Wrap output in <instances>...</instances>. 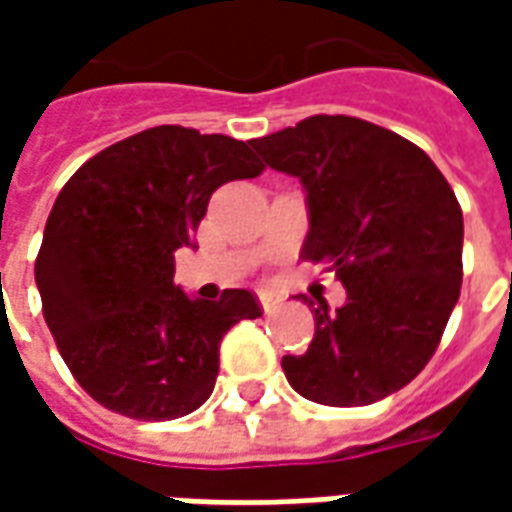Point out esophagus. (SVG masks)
Returning a JSON list of instances; mask_svg holds the SVG:
<instances>
[{"label":"esophagus","mask_w":512,"mask_h":512,"mask_svg":"<svg viewBox=\"0 0 512 512\" xmlns=\"http://www.w3.org/2000/svg\"><path fill=\"white\" fill-rule=\"evenodd\" d=\"M279 301L282 299H277V296H271V293H260V307H263V312H274L279 307Z\"/></svg>","instance_id":"1"}]
</instances>
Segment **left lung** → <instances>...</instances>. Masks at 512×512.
Returning a JSON list of instances; mask_svg holds the SVG:
<instances>
[{"label":"left lung","instance_id":"left-lung-1","mask_svg":"<svg viewBox=\"0 0 512 512\" xmlns=\"http://www.w3.org/2000/svg\"><path fill=\"white\" fill-rule=\"evenodd\" d=\"M249 145L301 180V257L326 263L348 293L340 310L312 307L310 348L282 356L290 386L340 408L403 389L436 354L461 296L463 213L447 178L414 142L348 115L307 117Z\"/></svg>","mask_w":512,"mask_h":512}]
</instances>
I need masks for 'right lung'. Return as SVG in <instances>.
I'll return each instance as SVG.
<instances>
[{
    "label": "right lung",
    "instance_id": "right-lung-1",
    "mask_svg": "<svg viewBox=\"0 0 512 512\" xmlns=\"http://www.w3.org/2000/svg\"><path fill=\"white\" fill-rule=\"evenodd\" d=\"M263 169L249 142L156 126L101 150L62 186L35 282L65 365L101 406L161 422L211 397L222 337L263 310L241 288L189 299L172 282L175 252L194 246L213 191Z\"/></svg>",
    "mask_w": 512,
    "mask_h": 512
}]
</instances>
